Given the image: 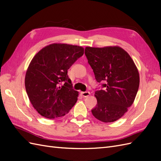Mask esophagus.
<instances>
[{
	"label": "esophagus",
	"mask_w": 161,
	"mask_h": 161,
	"mask_svg": "<svg viewBox=\"0 0 161 161\" xmlns=\"http://www.w3.org/2000/svg\"><path fill=\"white\" fill-rule=\"evenodd\" d=\"M81 95L83 97H87L90 95V92L85 91V92H81Z\"/></svg>",
	"instance_id": "esophagus-1"
}]
</instances>
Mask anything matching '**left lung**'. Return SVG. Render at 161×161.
I'll use <instances>...</instances> for the list:
<instances>
[{
  "mask_svg": "<svg viewBox=\"0 0 161 161\" xmlns=\"http://www.w3.org/2000/svg\"><path fill=\"white\" fill-rule=\"evenodd\" d=\"M85 53L97 82H105L103 89L95 92L97 103L92 114L103 122H113L134 103L140 85L137 68L128 53L118 46L86 47Z\"/></svg>",
  "mask_w": 161,
  "mask_h": 161,
  "instance_id": "1",
  "label": "left lung"
}]
</instances>
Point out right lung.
<instances>
[{"mask_svg":"<svg viewBox=\"0 0 161 161\" xmlns=\"http://www.w3.org/2000/svg\"><path fill=\"white\" fill-rule=\"evenodd\" d=\"M84 53L83 47L53 43L33 57L25 75V85L32 105L48 119L64 116L77 101L68 70Z\"/></svg>","mask_w":161,"mask_h":161,"instance_id":"1","label":"right lung"}]
</instances>
